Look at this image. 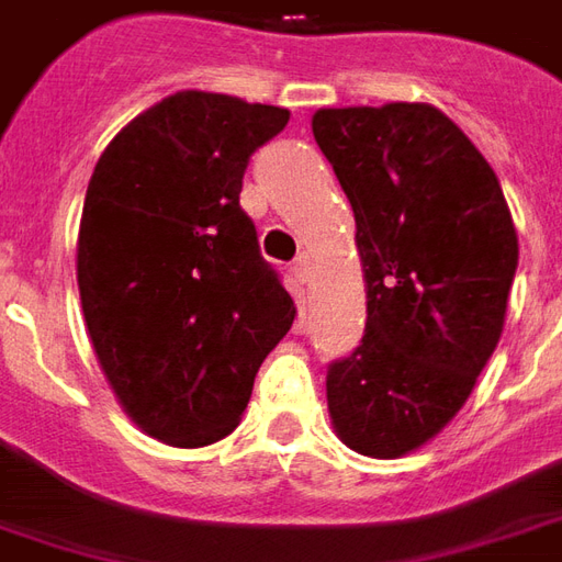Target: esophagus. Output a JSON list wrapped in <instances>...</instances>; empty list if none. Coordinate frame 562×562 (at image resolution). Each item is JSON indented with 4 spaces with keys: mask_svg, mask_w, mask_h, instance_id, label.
Segmentation results:
<instances>
[{
    "mask_svg": "<svg viewBox=\"0 0 562 562\" xmlns=\"http://www.w3.org/2000/svg\"><path fill=\"white\" fill-rule=\"evenodd\" d=\"M292 277H294V282H301V285H310V280H313V268H310L307 258L294 265V268H292Z\"/></svg>",
    "mask_w": 562,
    "mask_h": 562,
    "instance_id": "1",
    "label": "esophagus"
}]
</instances>
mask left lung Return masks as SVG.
Instances as JSON below:
<instances>
[{
  "mask_svg": "<svg viewBox=\"0 0 562 562\" xmlns=\"http://www.w3.org/2000/svg\"><path fill=\"white\" fill-rule=\"evenodd\" d=\"M313 136L356 215L368 322L328 368L335 435L398 459L469 402L499 344L517 231L499 179L429 103L319 109Z\"/></svg>",
  "mask_w": 562,
  "mask_h": 562,
  "instance_id": "8db88e82",
  "label": "left lung"
}]
</instances>
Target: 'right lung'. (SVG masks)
<instances>
[{
	"label": "right lung",
	"instance_id": "obj_1",
	"mask_svg": "<svg viewBox=\"0 0 562 562\" xmlns=\"http://www.w3.org/2000/svg\"><path fill=\"white\" fill-rule=\"evenodd\" d=\"M289 109L179 90L121 127L93 167L78 227V292L124 414L170 447L240 426L294 301L240 210L243 172Z\"/></svg>",
	"mask_w": 562,
	"mask_h": 562
}]
</instances>
